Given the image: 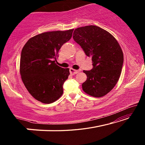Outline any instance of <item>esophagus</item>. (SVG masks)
Returning a JSON list of instances; mask_svg holds the SVG:
<instances>
[{"label": "esophagus", "instance_id": "1", "mask_svg": "<svg viewBox=\"0 0 145 145\" xmlns=\"http://www.w3.org/2000/svg\"><path fill=\"white\" fill-rule=\"evenodd\" d=\"M70 72L72 75H75L77 74V73L78 72V70H73L72 68H70Z\"/></svg>", "mask_w": 145, "mask_h": 145}]
</instances>
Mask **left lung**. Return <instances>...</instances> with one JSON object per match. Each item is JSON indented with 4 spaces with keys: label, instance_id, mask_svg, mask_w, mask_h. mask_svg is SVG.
<instances>
[{
    "label": "left lung",
    "instance_id": "1",
    "mask_svg": "<svg viewBox=\"0 0 145 145\" xmlns=\"http://www.w3.org/2000/svg\"><path fill=\"white\" fill-rule=\"evenodd\" d=\"M73 38L86 55L92 57V69L83 71L87 75L83 91L94 97L107 95L121 75L123 54L119 43L109 32L95 25L75 29Z\"/></svg>",
    "mask_w": 145,
    "mask_h": 145
}]
</instances>
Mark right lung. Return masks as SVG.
Returning a JSON list of instances; mask_svg holds the SVG:
<instances>
[{
    "label": "right lung",
    "mask_w": 145,
    "mask_h": 145,
    "mask_svg": "<svg viewBox=\"0 0 145 145\" xmlns=\"http://www.w3.org/2000/svg\"><path fill=\"white\" fill-rule=\"evenodd\" d=\"M73 31L70 29L38 34L29 39L22 50V80L32 96L44 104L55 102L63 93L69 68L59 67L56 57L63 44L72 38Z\"/></svg>",
    "instance_id": "add662e5"
}]
</instances>
